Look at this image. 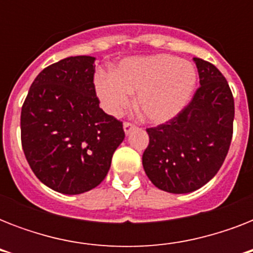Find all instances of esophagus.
I'll return each mask as SVG.
<instances>
[{
    "label": "esophagus",
    "mask_w": 253,
    "mask_h": 253,
    "mask_svg": "<svg viewBox=\"0 0 253 253\" xmlns=\"http://www.w3.org/2000/svg\"><path fill=\"white\" fill-rule=\"evenodd\" d=\"M134 128H135V126L134 125H131V123H128V122L123 123V130H125V134L126 135L130 134L131 131L134 130Z\"/></svg>",
    "instance_id": "obj_1"
}]
</instances>
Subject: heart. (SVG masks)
<instances>
[{"label": "heart", "mask_w": 253, "mask_h": 253, "mask_svg": "<svg viewBox=\"0 0 253 253\" xmlns=\"http://www.w3.org/2000/svg\"><path fill=\"white\" fill-rule=\"evenodd\" d=\"M194 65L170 55L128 57L110 72H98L94 89L106 113L118 117L136 93L135 107L146 122L160 125L176 118L196 87Z\"/></svg>", "instance_id": "obj_1"}]
</instances>
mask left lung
I'll use <instances>...</instances> for the list:
<instances>
[{
  "instance_id": "8db88e82",
  "label": "left lung",
  "mask_w": 253,
  "mask_h": 253,
  "mask_svg": "<svg viewBox=\"0 0 253 253\" xmlns=\"http://www.w3.org/2000/svg\"><path fill=\"white\" fill-rule=\"evenodd\" d=\"M201 86L192 102L166 125L148 128L144 172L156 188L174 194L208 184L223 164L235 115L227 81L216 67L193 57Z\"/></svg>"
}]
</instances>
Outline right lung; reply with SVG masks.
Returning a JSON list of instances; mask_svg holds the SVG:
<instances>
[{"mask_svg": "<svg viewBox=\"0 0 253 253\" xmlns=\"http://www.w3.org/2000/svg\"><path fill=\"white\" fill-rule=\"evenodd\" d=\"M94 61L71 56L44 68L22 106V147L29 166L45 186L69 196L102 182L125 139L122 123L99 107Z\"/></svg>", "mask_w": 253, "mask_h": 253, "instance_id": "1", "label": "right lung"}]
</instances>
